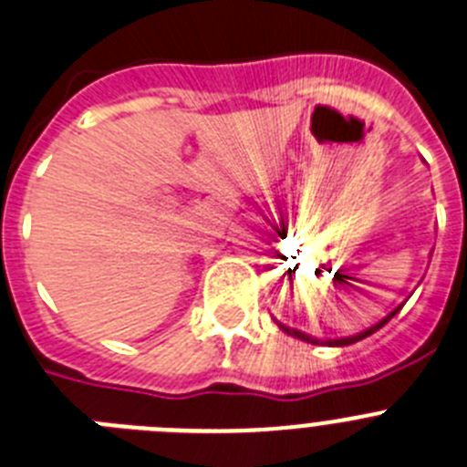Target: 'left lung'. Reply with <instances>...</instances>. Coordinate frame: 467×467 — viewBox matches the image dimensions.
I'll return each instance as SVG.
<instances>
[{
  "label": "left lung",
  "mask_w": 467,
  "mask_h": 467,
  "mask_svg": "<svg viewBox=\"0 0 467 467\" xmlns=\"http://www.w3.org/2000/svg\"><path fill=\"white\" fill-rule=\"evenodd\" d=\"M400 308H395L393 313H390V316H386L381 320V323H377L374 325V327H369V329H365V332H360V334H356V337H346V339H334V341H325V344L327 346H350V344H356V341H360V339H365V337H369V334H374L377 332V329H381L383 325L388 323V320H390V317L395 316V313H398ZM285 332H292L296 337V339H301V341H311V344H323V341H317V339H311V337H308V334H304V332H296V329H287V327H283Z\"/></svg>",
  "instance_id": "8db88e82"
}]
</instances>
